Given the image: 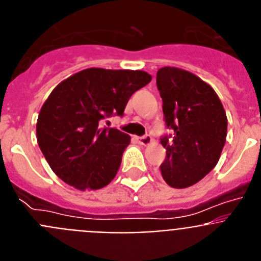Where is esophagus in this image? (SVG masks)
Segmentation results:
<instances>
[{"label":"esophagus","mask_w":261,"mask_h":261,"mask_svg":"<svg viewBox=\"0 0 261 261\" xmlns=\"http://www.w3.org/2000/svg\"><path fill=\"white\" fill-rule=\"evenodd\" d=\"M138 142L141 145H144V146H146V145H150L151 142H153V138H151V136L145 135L142 136V137H138Z\"/></svg>","instance_id":"1"}]
</instances>
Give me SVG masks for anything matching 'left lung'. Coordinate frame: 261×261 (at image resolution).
Here are the masks:
<instances>
[{"label":"left lung","mask_w":261,"mask_h":261,"mask_svg":"<svg viewBox=\"0 0 261 261\" xmlns=\"http://www.w3.org/2000/svg\"><path fill=\"white\" fill-rule=\"evenodd\" d=\"M163 115L172 136L161 138L166 159L161 174L172 188L200 181L218 163L227 135V117L220 98L191 71L172 66L156 73Z\"/></svg>","instance_id":"obj_1"}]
</instances>
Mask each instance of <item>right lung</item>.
<instances>
[{
	"label": "right lung",
	"mask_w": 261,
	"mask_h": 261,
	"mask_svg": "<svg viewBox=\"0 0 261 261\" xmlns=\"http://www.w3.org/2000/svg\"><path fill=\"white\" fill-rule=\"evenodd\" d=\"M150 81L142 70L90 68L53 89L39 112L36 138L62 181L81 191L111 183L130 137L119 129L102 128V120L123 116L132 94Z\"/></svg>",
	"instance_id": "obj_1"
}]
</instances>
